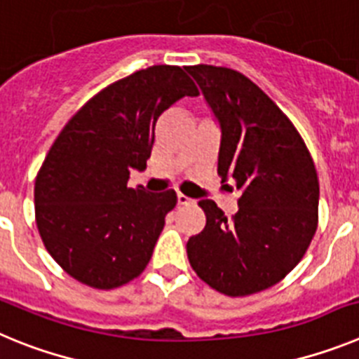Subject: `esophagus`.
Listing matches in <instances>:
<instances>
[{
	"label": "esophagus",
	"mask_w": 359,
	"mask_h": 359,
	"mask_svg": "<svg viewBox=\"0 0 359 359\" xmlns=\"http://www.w3.org/2000/svg\"><path fill=\"white\" fill-rule=\"evenodd\" d=\"M190 203H194L190 198H187L185 194H177V205H190Z\"/></svg>",
	"instance_id": "1"
}]
</instances>
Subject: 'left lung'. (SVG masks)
<instances>
[{"label": "left lung", "instance_id": "1", "mask_svg": "<svg viewBox=\"0 0 359 359\" xmlns=\"http://www.w3.org/2000/svg\"><path fill=\"white\" fill-rule=\"evenodd\" d=\"M221 128L217 172L233 180L239 210L201 199L207 224L187 243L198 277L228 297L275 286L300 262L318 223L315 163L291 120L243 73L189 66Z\"/></svg>", "mask_w": 359, "mask_h": 359}]
</instances>
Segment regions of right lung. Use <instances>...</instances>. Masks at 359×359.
<instances>
[{"mask_svg": "<svg viewBox=\"0 0 359 359\" xmlns=\"http://www.w3.org/2000/svg\"><path fill=\"white\" fill-rule=\"evenodd\" d=\"M199 95L180 66H151L113 82L72 116L36 177V223L55 262L75 280L115 290L149 264L174 190L129 187L144 170L160 115Z\"/></svg>", "mask_w": 359, "mask_h": 359, "instance_id": "add662e5", "label": "right lung"}]
</instances>
